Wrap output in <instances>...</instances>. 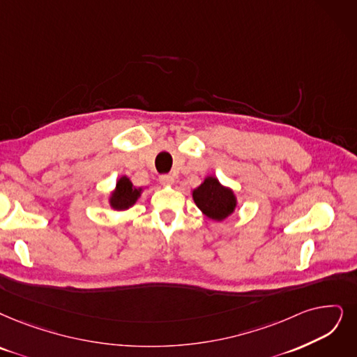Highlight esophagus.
Returning <instances> with one entry per match:
<instances>
[{
    "label": "esophagus",
    "mask_w": 357,
    "mask_h": 357,
    "mask_svg": "<svg viewBox=\"0 0 357 357\" xmlns=\"http://www.w3.org/2000/svg\"><path fill=\"white\" fill-rule=\"evenodd\" d=\"M160 181L161 184H164V186H171V184L174 183V177L171 174H162L160 176Z\"/></svg>",
    "instance_id": "34e87169"
}]
</instances>
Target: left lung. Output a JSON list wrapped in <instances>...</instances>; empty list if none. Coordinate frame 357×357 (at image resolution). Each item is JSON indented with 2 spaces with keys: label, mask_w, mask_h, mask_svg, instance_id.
<instances>
[{
  "label": "left lung",
  "mask_w": 357,
  "mask_h": 357,
  "mask_svg": "<svg viewBox=\"0 0 357 357\" xmlns=\"http://www.w3.org/2000/svg\"><path fill=\"white\" fill-rule=\"evenodd\" d=\"M193 201L205 215L213 221L230 217L237 206L234 192L224 188L217 177L209 176L193 190Z\"/></svg>",
  "instance_id": "obj_1"
}]
</instances>
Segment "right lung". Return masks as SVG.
<instances>
[{"label": "right lung", "instance_id": "1", "mask_svg": "<svg viewBox=\"0 0 357 357\" xmlns=\"http://www.w3.org/2000/svg\"><path fill=\"white\" fill-rule=\"evenodd\" d=\"M140 193L142 188H135L130 178L123 176L116 184V190L109 196V205L112 209L117 211L129 209L136 204V201L140 197Z\"/></svg>", "mask_w": 357, "mask_h": 357}]
</instances>
